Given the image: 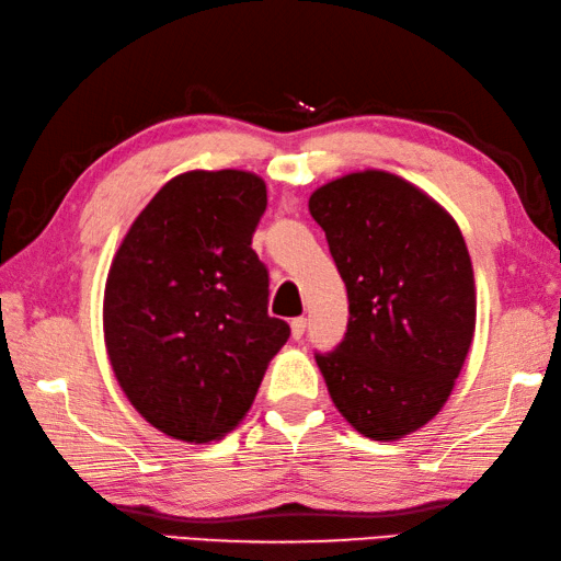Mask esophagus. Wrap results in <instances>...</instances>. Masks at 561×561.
Returning <instances> with one entry per match:
<instances>
[{"label": "esophagus", "instance_id": "1", "mask_svg": "<svg viewBox=\"0 0 561 561\" xmlns=\"http://www.w3.org/2000/svg\"><path fill=\"white\" fill-rule=\"evenodd\" d=\"M305 327H308V320H305V317H295V320L290 322V334H293V340H302Z\"/></svg>", "mask_w": 561, "mask_h": 561}]
</instances>
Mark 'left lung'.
I'll return each mask as SVG.
<instances>
[{
  "instance_id": "left-lung-1",
  "label": "left lung",
  "mask_w": 561,
  "mask_h": 561,
  "mask_svg": "<svg viewBox=\"0 0 561 561\" xmlns=\"http://www.w3.org/2000/svg\"><path fill=\"white\" fill-rule=\"evenodd\" d=\"M308 205L348 298L344 340L314 354L317 366L348 425L396 442L437 415L469 354L477 288L467 241L445 207L386 171L336 178Z\"/></svg>"
}]
</instances>
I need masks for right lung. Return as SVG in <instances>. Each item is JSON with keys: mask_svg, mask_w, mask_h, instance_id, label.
I'll list each match as a JSON object with an SVG mask.
<instances>
[{"mask_svg": "<svg viewBox=\"0 0 561 561\" xmlns=\"http://www.w3.org/2000/svg\"><path fill=\"white\" fill-rule=\"evenodd\" d=\"M266 203L259 175L187 171L158 190L114 253L102 308L112 371L168 437L203 445L234 430L288 342L251 249Z\"/></svg>", "mask_w": 561, "mask_h": 561, "instance_id": "add662e5", "label": "right lung"}]
</instances>
